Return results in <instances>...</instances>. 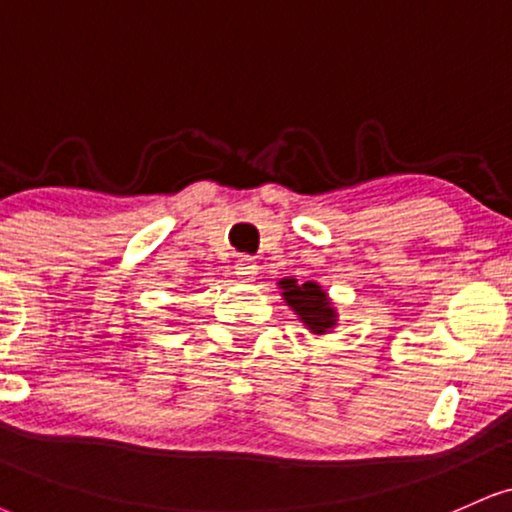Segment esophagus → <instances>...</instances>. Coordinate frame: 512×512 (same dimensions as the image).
<instances>
[{
  "instance_id": "34e87169",
  "label": "esophagus",
  "mask_w": 512,
  "mask_h": 512,
  "mask_svg": "<svg viewBox=\"0 0 512 512\" xmlns=\"http://www.w3.org/2000/svg\"><path fill=\"white\" fill-rule=\"evenodd\" d=\"M235 275L239 277V280H254V277L258 275V266L254 261H251L249 256H242L239 261L235 263Z\"/></svg>"
}]
</instances>
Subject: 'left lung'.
<instances>
[{"instance_id":"1","label":"left lung","mask_w":512,"mask_h":512,"mask_svg":"<svg viewBox=\"0 0 512 512\" xmlns=\"http://www.w3.org/2000/svg\"><path fill=\"white\" fill-rule=\"evenodd\" d=\"M285 296V304L292 306V311L299 315L313 334H327L337 325V311H334L327 294L315 282H296L294 277L277 282Z\"/></svg>"}]
</instances>
